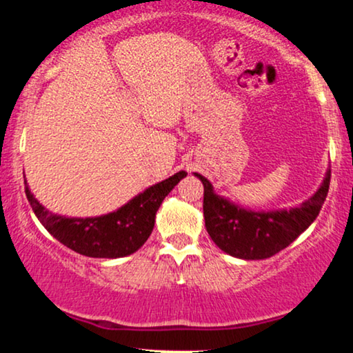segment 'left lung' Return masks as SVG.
I'll use <instances>...</instances> for the list:
<instances>
[{
    "label": "left lung",
    "instance_id": "obj_1",
    "mask_svg": "<svg viewBox=\"0 0 353 353\" xmlns=\"http://www.w3.org/2000/svg\"><path fill=\"white\" fill-rule=\"evenodd\" d=\"M203 184V216L210 237L221 250L242 260H265L290 245L316 219L330 190L331 169L323 184L302 205L289 210L253 211L218 195L211 182L194 172Z\"/></svg>",
    "mask_w": 353,
    "mask_h": 353
}]
</instances>
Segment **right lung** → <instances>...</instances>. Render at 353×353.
I'll use <instances>...</instances> for the list:
<instances>
[{
  "instance_id": "add662e5",
  "label": "right lung",
  "mask_w": 353,
  "mask_h": 353,
  "mask_svg": "<svg viewBox=\"0 0 353 353\" xmlns=\"http://www.w3.org/2000/svg\"><path fill=\"white\" fill-rule=\"evenodd\" d=\"M187 176L176 172L158 182L121 208L95 218H68L45 208L26 182L27 200L45 229L70 250L92 258H122L137 252L153 231L157 211L177 182Z\"/></svg>"
}]
</instances>
